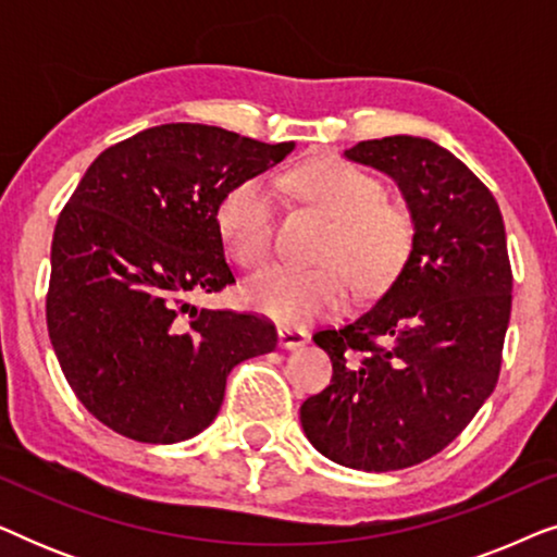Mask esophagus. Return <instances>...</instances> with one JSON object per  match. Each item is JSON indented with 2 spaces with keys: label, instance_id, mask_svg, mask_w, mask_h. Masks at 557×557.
<instances>
[{
  "label": "esophagus",
  "instance_id": "obj_1",
  "mask_svg": "<svg viewBox=\"0 0 557 557\" xmlns=\"http://www.w3.org/2000/svg\"><path fill=\"white\" fill-rule=\"evenodd\" d=\"M307 332L294 330V326H278V347L281 349H299L307 345Z\"/></svg>",
  "mask_w": 557,
  "mask_h": 557
}]
</instances>
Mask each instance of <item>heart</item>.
<instances>
[{
    "instance_id": "1",
    "label": "heart",
    "mask_w": 557,
    "mask_h": 557,
    "mask_svg": "<svg viewBox=\"0 0 557 557\" xmlns=\"http://www.w3.org/2000/svg\"><path fill=\"white\" fill-rule=\"evenodd\" d=\"M292 187L334 218L317 269L273 265L246 286V301L278 324H304L347 307L352 286L372 294L391 284L413 248V215L385 200L383 185L339 157H317L296 166ZM227 250L246 269L271 258L276 193L265 177H248L223 195L215 212Z\"/></svg>"
}]
</instances>
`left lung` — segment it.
<instances>
[{"instance_id":"left-lung-1","label":"left lung","mask_w":557,"mask_h":557,"mask_svg":"<svg viewBox=\"0 0 557 557\" xmlns=\"http://www.w3.org/2000/svg\"><path fill=\"white\" fill-rule=\"evenodd\" d=\"M345 157L395 180L413 248L375 307L314 334L334 372L304 400L301 429L334 463L395 471L451 444L497 385L512 311L505 220L484 182L431 139L385 136Z\"/></svg>"}]
</instances>
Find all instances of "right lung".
Masks as SVG:
<instances>
[{"mask_svg":"<svg viewBox=\"0 0 557 557\" xmlns=\"http://www.w3.org/2000/svg\"><path fill=\"white\" fill-rule=\"evenodd\" d=\"M294 151L205 124H162L98 154L60 212L48 332L67 385L103 425L177 444L215 421L227 375L273 352L269 319L197 309L235 284L218 205Z\"/></svg>","mask_w":557,"mask_h":557,"instance_id":"obj_1","label":"right lung"}]
</instances>
